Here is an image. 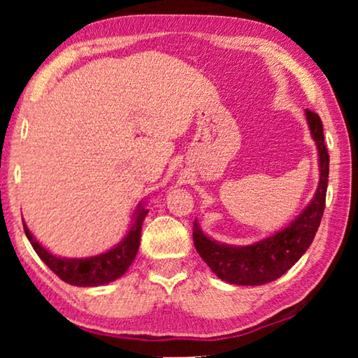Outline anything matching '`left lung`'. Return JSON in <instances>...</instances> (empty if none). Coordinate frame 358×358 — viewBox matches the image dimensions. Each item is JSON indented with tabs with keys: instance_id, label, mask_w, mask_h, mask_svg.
I'll use <instances>...</instances> for the list:
<instances>
[{
	"instance_id": "left-lung-1",
	"label": "left lung",
	"mask_w": 358,
	"mask_h": 358,
	"mask_svg": "<svg viewBox=\"0 0 358 358\" xmlns=\"http://www.w3.org/2000/svg\"><path fill=\"white\" fill-rule=\"evenodd\" d=\"M305 114L320 156V184L315 197L300 217L278 233L249 246H229L213 241L203 234L197 220L194 222L192 236L195 249L215 275L224 282L254 287L277 280L306 252L315 239L326 207L329 153L324 145L320 115L308 109Z\"/></svg>"
}]
</instances>
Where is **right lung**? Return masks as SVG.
Returning <instances> with one entry per match:
<instances>
[{
    "label": "right lung",
    "mask_w": 358,
    "mask_h": 358,
    "mask_svg": "<svg viewBox=\"0 0 358 358\" xmlns=\"http://www.w3.org/2000/svg\"><path fill=\"white\" fill-rule=\"evenodd\" d=\"M146 213H148V210L145 208V205L138 203V207L134 212V218H131L127 236L107 252L92 257L66 259L53 256L41 243L36 241L26 223H24V231H26V236L31 241L34 251L63 282L76 287H99L117 280L131 266L140 248L141 224H143Z\"/></svg>",
    "instance_id": "right-lung-1"
}]
</instances>
